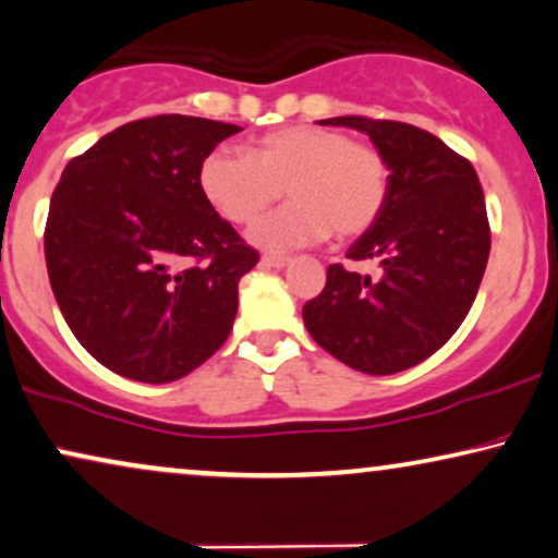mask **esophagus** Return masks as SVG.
<instances>
[{"instance_id": "obj_1", "label": "esophagus", "mask_w": 558, "mask_h": 558, "mask_svg": "<svg viewBox=\"0 0 558 558\" xmlns=\"http://www.w3.org/2000/svg\"><path fill=\"white\" fill-rule=\"evenodd\" d=\"M289 262H292L289 256H264L262 266H266V269H284Z\"/></svg>"}]
</instances>
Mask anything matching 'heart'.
<instances>
[{
	"label": "heart",
	"instance_id": "1",
	"mask_svg": "<svg viewBox=\"0 0 558 558\" xmlns=\"http://www.w3.org/2000/svg\"><path fill=\"white\" fill-rule=\"evenodd\" d=\"M199 190L217 215L248 226L281 190L277 213L248 230L258 248L281 253L330 235L366 233L389 197L387 158L341 130L294 125L258 137L253 154L215 148L199 163Z\"/></svg>",
	"mask_w": 558,
	"mask_h": 558
}]
</instances>
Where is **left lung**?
<instances>
[{"instance_id": "1", "label": "left lung", "mask_w": 558, "mask_h": 558, "mask_svg": "<svg viewBox=\"0 0 558 558\" xmlns=\"http://www.w3.org/2000/svg\"><path fill=\"white\" fill-rule=\"evenodd\" d=\"M361 130L387 158L389 197L351 245V262H379V277L328 266L302 307L317 345L364 374H397L433 356L464 323L489 258V222L474 166L408 122L330 118Z\"/></svg>"}]
</instances>
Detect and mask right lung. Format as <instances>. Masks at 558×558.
I'll return each mask as SVG.
<instances>
[{
  "label": "right lung",
  "mask_w": 558,
  "mask_h": 558,
  "mask_svg": "<svg viewBox=\"0 0 558 558\" xmlns=\"http://www.w3.org/2000/svg\"><path fill=\"white\" fill-rule=\"evenodd\" d=\"M238 130L158 114L63 169L46 222L50 287L76 341L110 372L166 385L230 336L238 281L258 253L205 199L199 163Z\"/></svg>",
  "instance_id": "1"
}]
</instances>
